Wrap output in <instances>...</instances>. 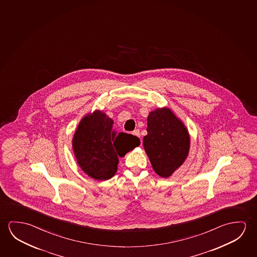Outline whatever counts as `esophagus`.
Segmentation results:
<instances>
[{
    "instance_id": "1",
    "label": "esophagus",
    "mask_w": 257,
    "mask_h": 257,
    "mask_svg": "<svg viewBox=\"0 0 257 257\" xmlns=\"http://www.w3.org/2000/svg\"><path fill=\"white\" fill-rule=\"evenodd\" d=\"M132 134L136 136V137H138V138H140V132H139V130H136V131H133V133Z\"/></svg>"
}]
</instances>
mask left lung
Masks as SVG:
<instances>
[{"instance_id": "left-lung-1", "label": "left lung", "mask_w": 257, "mask_h": 257, "mask_svg": "<svg viewBox=\"0 0 257 257\" xmlns=\"http://www.w3.org/2000/svg\"><path fill=\"white\" fill-rule=\"evenodd\" d=\"M147 135L143 146L154 171L171 177L188 157L190 136L183 121L167 107L157 108L147 117Z\"/></svg>"}]
</instances>
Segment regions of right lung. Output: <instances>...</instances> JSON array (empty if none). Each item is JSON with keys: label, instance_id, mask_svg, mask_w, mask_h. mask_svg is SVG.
<instances>
[{"label": "right lung", "instance_id": "obj_1", "mask_svg": "<svg viewBox=\"0 0 257 257\" xmlns=\"http://www.w3.org/2000/svg\"><path fill=\"white\" fill-rule=\"evenodd\" d=\"M113 120L100 110L85 115L72 139L74 155L79 167L92 179L107 180L118 170V156L139 147L138 137L117 133Z\"/></svg>", "mask_w": 257, "mask_h": 257}]
</instances>
